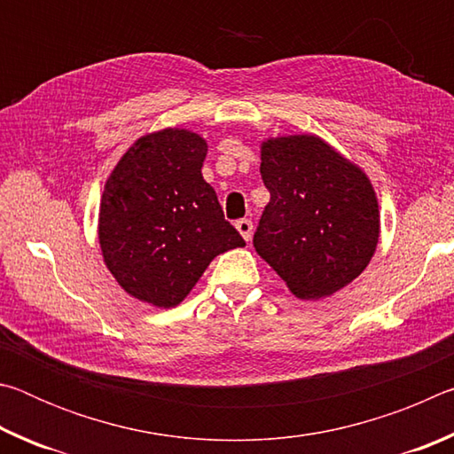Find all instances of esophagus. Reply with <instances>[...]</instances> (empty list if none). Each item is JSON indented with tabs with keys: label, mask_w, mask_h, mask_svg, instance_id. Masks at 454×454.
Listing matches in <instances>:
<instances>
[{
	"label": "esophagus",
	"mask_w": 454,
	"mask_h": 454,
	"mask_svg": "<svg viewBox=\"0 0 454 454\" xmlns=\"http://www.w3.org/2000/svg\"><path fill=\"white\" fill-rule=\"evenodd\" d=\"M236 228H238V232L242 234L244 240L248 242L252 238V228H254V226H252V222L248 218H242V220L236 222Z\"/></svg>",
	"instance_id": "obj_1"
}]
</instances>
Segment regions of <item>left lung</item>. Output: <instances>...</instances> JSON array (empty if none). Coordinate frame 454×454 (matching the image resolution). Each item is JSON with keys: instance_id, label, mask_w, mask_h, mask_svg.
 I'll return each instance as SVG.
<instances>
[{"instance_id": "1", "label": "left lung", "mask_w": 454, "mask_h": 454, "mask_svg": "<svg viewBox=\"0 0 454 454\" xmlns=\"http://www.w3.org/2000/svg\"><path fill=\"white\" fill-rule=\"evenodd\" d=\"M260 156L270 202L254 232L256 252L302 301L344 288L379 244L371 180L318 136L272 137Z\"/></svg>"}]
</instances>
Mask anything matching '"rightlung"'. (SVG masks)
<instances>
[{
  "label": "right lung",
  "instance_id": "1",
  "mask_svg": "<svg viewBox=\"0 0 454 454\" xmlns=\"http://www.w3.org/2000/svg\"><path fill=\"white\" fill-rule=\"evenodd\" d=\"M204 137L178 128L142 136L106 182L99 204L104 262L129 296L180 304L222 252L246 246L202 178Z\"/></svg>",
  "mask_w": 454,
  "mask_h": 454
}]
</instances>
